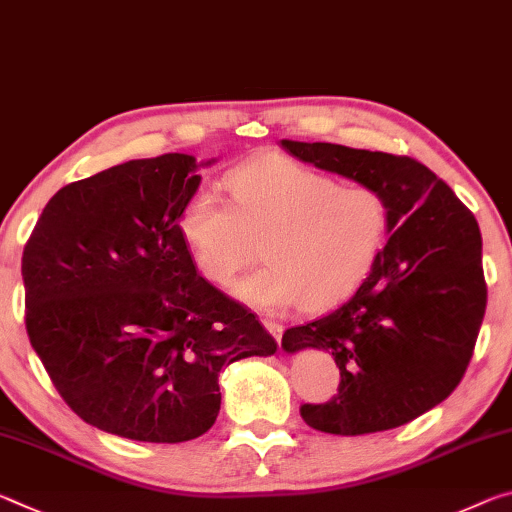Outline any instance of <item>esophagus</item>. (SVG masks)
Segmentation results:
<instances>
[{
  "mask_svg": "<svg viewBox=\"0 0 512 512\" xmlns=\"http://www.w3.org/2000/svg\"><path fill=\"white\" fill-rule=\"evenodd\" d=\"M263 326L267 331L272 333V338L276 340V342H281V335H283V324H279V322H272V320H263Z\"/></svg>",
  "mask_w": 512,
  "mask_h": 512,
  "instance_id": "1",
  "label": "esophagus"
}]
</instances>
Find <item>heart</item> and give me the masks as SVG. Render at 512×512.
Returning a JSON list of instances; mask_svg holds the SVG:
<instances>
[{"mask_svg":"<svg viewBox=\"0 0 512 512\" xmlns=\"http://www.w3.org/2000/svg\"><path fill=\"white\" fill-rule=\"evenodd\" d=\"M224 186L234 204L213 186L197 188L181 208L179 233L215 286H229L265 238L267 263L233 288L261 311L338 304L370 274L388 236L383 192L340 183L290 156L267 154L233 167Z\"/></svg>","mask_w":512,"mask_h":512,"instance_id":"1","label":"heart"}]
</instances>
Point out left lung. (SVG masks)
<instances>
[{
  "mask_svg": "<svg viewBox=\"0 0 512 512\" xmlns=\"http://www.w3.org/2000/svg\"><path fill=\"white\" fill-rule=\"evenodd\" d=\"M281 147L383 192L390 211V238L354 295L283 333L288 354L324 349L340 370L338 395L304 404L301 417L335 435L397 429L445 401L472 358L488 301L479 224L415 158L331 142Z\"/></svg>",
  "mask_w": 512,
  "mask_h": 512,
  "instance_id": "obj_1",
  "label": "left lung"
}]
</instances>
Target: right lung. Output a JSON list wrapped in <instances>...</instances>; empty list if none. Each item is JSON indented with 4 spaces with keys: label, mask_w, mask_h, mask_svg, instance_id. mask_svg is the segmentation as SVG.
Listing matches in <instances>:
<instances>
[{
    "label": "right lung",
    "mask_w": 512,
    "mask_h": 512,
    "mask_svg": "<svg viewBox=\"0 0 512 512\" xmlns=\"http://www.w3.org/2000/svg\"><path fill=\"white\" fill-rule=\"evenodd\" d=\"M188 154L115 165L49 199L22 254L27 333L58 395L106 433L186 442L220 413L217 376L276 342L197 274L179 233Z\"/></svg>",
    "instance_id": "add662e5"
}]
</instances>
